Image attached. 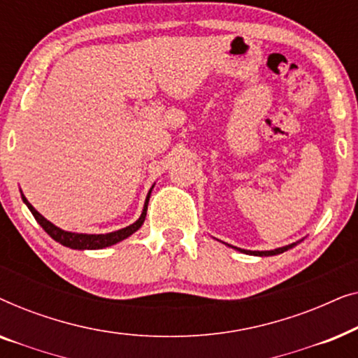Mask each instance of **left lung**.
Listing matches in <instances>:
<instances>
[{"mask_svg":"<svg viewBox=\"0 0 358 358\" xmlns=\"http://www.w3.org/2000/svg\"><path fill=\"white\" fill-rule=\"evenodd\" d=\"M293 246H295V243L293 244H288V246H283V248H278V249H273V251H244V249H238V251L241 252H246V254H252V256H275V254H280V252H285L287 249H292Z\"/></svg>","mask_w":358,"mask_h":358,"instance_id":"8db88e82","label":"left lung"}]
</instances>
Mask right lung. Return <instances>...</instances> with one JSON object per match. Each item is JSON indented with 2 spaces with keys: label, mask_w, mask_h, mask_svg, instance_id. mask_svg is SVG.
Listing matches in <instances>:
<instances>
[{
  "label": "right lung",
  "mask_w": 358,
  "mask_h": 358,
  "mask_svg": "<svg viewBox=\"0 0 358 358\" xmlns=\"http://www.w3.org/2000/svg\"><path fill=\"white\" fill-rule=\"evenodd\" d=\"M151 194V190H150ZM150 194L148 197H146V202H145V207H143V213H141V217L136 220L134 224H130V227L127 228H122L119 231H114V233H107V234H83V233H70V231H63V229L57 228L55 224L48 222L42 217L41 213L37 212L36 208L32 207L31 203L27 202L26 197L22 195V200L26 202V205L31 210L34 218L37 220V223L41 224V227L45 229V231L50 234V238L55 239L57 243L63 244V246L66 248H71V249H102V248H107V246H112V244L122 241V239L129 238L130 234H134L136 229H138L141 224L145 222V217H146V208H148V200H150Z\"/></svg>",
  "instance_id": "add662e5"
}]
</instances>
